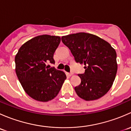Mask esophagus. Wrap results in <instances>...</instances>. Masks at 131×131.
<instances>
[{
    "instance_id": "esophagus-1",
    "label": "esophagus",
    "mask_w": 131,
    "mask_h": 131,
    "mask_svg": "<svg viewBox=\"0 0 131 131\" xmlns=\"http://www.w3.org/2000/svg\"><path fill=\"white\" fill-rule=\"evenodd\" d=\"M73 73H67V75H68L69 77H71L72 75H73Z\"/></svg>"
}]
</instances>
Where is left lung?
Returning a JSON list of instances; mask_svg holds the SVG:
<instances>
[{
	"label": "left lung",
	"mask_w": 131,
	"mask_h": 131,
	"mask_svg": "<svg viewBox=\"0 0 131 131\" xmlns=\"http://www.w3.org/2000/svg\"><path fill=\"white\" fill-rule=\"evenodd\" d=\"M77 63H84L85 72L79 74L81 83L75 87L78 96L86 101L97 100L112 87L117 72V53L108 42L88 33L63 36Z\"/></svg>",
	"instance_id": "obj_1"
}]
</instances>
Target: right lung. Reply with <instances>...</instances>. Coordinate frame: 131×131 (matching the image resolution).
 I'll return each mask as SVG.
<instances>
[{"instance_id": "add662e5", "label": "right lung", "mask_w": 131, "mask_h": 131, "mask_svg": "<svg viewBox=\"0 0 131 131\" xmlns=\"http://www.w3.org/2000/svg\"><path fill=\"white\" fill-rule=\"evenodd\" d=\"M58 36L42 35L22 45L15 56L16 73L23 89L37 101H50L54 98L67 79L63 72L54 67V53L60 43Z\"/></svg>"}]
</instances>
